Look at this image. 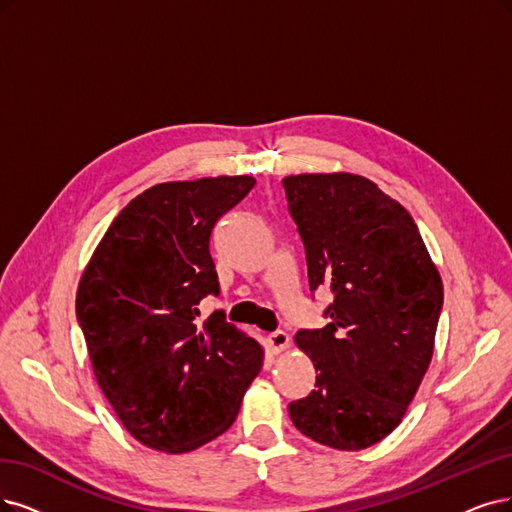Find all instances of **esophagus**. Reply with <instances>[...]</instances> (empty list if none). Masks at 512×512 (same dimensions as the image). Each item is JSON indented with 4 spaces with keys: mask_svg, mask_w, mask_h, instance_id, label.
I'll use <instances>...</instances> for the list:
<instances>
[{
    "mask_svg": "<svg viewBox=\"0 0 512 512\" xmlns=\"http://www.w3.org/2000/svg\"><path fill=\"white\" fill-rule=\"evenodd\" d=\"M268 344H270L272 352L278 354V352H282L285 348H289L291 337H289L285 331H274V333L268 335Z\"/></svg>",
    "mask_w": 512,
    "mask_h": 512,
    "instance_id": "34e87169",
    "label": "esophagus"
}]
</instances>
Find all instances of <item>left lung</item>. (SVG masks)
<instances>
[{
	"instance_id": "1",
	"label": "left lung",
	"mask_w": 512,
	"mask_h": 512,
	"mask_svg": "<svg viewBox=\"0 0 512 512\" xmlns=\"http://www.w3.org/2000/svg\"><path fill=\"white\" fill-rule=\"evenodd\" d=\"M282 185L310 291L333 293L329 325L295 335L316 386L289 415L316 443L367 449L401 424L428 371L443 282L413 217L373 181L331 173L291 175Z\"/></svg>"
}]
</instances>
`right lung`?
<instances>
[{"instance_id": "obj_1", "label": "right lung", "mask_w": 512, "mask_h": 512, "mask_svg": "<svg viewBox=\"0 0 512 512\" xmlns=\"http://www.w3.org/2000/svg\"><path fill=\"white\" fill-rule=\"evenodd\" d=\"M255 179L204 177L145 189L113 219L82 274L75 314L94 377L124 428L145 447L194 451L230 428L263 348L227 323H200L219 295L215 223Z\"/></svg>"}]
</instances>
